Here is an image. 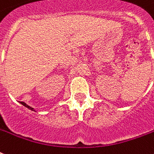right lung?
<instances>
[{
	"mask_svg": "<svg viewBox=\"0 0 154 154\" xmlns=\"http://www.w3.org/2000/svg\"><path fill=\"white\" fill-rule=\"evenodd\" d=\"M20 103H21V104H22V105L24 106H26V108L29 109V110H31V111H35V109L33 108V107H31V106H28L27 104H26V103H24V102H20Z\"/></svg>",
	"mask_w": 154,
	"mask_h": 154,
	"instance_id": "right-lung-1",
	"label": "right lung"
}]
</instances>
